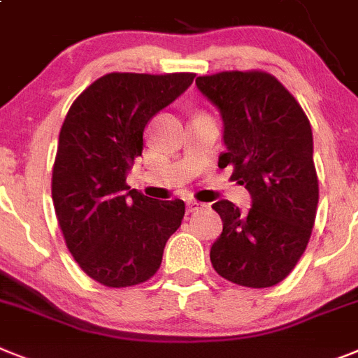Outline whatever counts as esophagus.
<instances>
[{
	"instance_id": "1",
	"label": "esophagus",
	"mask_w": 358,
	"mask_h": 358,
	"mask_svg": "<svg viewBox=\"0 0 358 358\" xmlns=\"http://www.w3.org/2000/svg\"><path fill=\"white\" fill-rule=\"evenodd\" d=\"M202 207L203 203L196 202V200H187V202H185V211L187 213H194L198 211V209H202Z\"/></svg>"
}]
</instances>
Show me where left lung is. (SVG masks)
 <instances>
[{
    "mask_svg": "<svg viewBox=\"0 0 358 358\" xmlns=\"http://www.w3.org/2000/svg\"><path fill=\"white\" fill-rule=\"evenodd\" d=\"M196 87L224 120L218 167L231 165V180L251 194L245 215L229 200L213 203L224 229L211 264L233 284L271 287L293 271L317 216L311 125L293 94L267 72L198 76Z\"/></svg>",
    "mask_w": 358,
    "mask_h": 358,
    "instance_id": "8db88e82",
    "label": "left lung"
}]
</instances>
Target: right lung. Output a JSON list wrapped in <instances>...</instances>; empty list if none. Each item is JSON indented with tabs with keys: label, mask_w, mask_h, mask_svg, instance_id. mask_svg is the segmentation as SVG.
Wrapping results in <instances>:
<instances>
[{
	"label": "right lung",
	"mask_w": 358,
	"mask_h": 358,
	"mask_svg": "<svg viewBox=\"0 0 358 358\" xmlns=\"http://www.w3.org/2000/svg\"><path fill=\"white\" fill-rule=\"evenodd\" d=\"M194 80L193 72H110L71 105L52 167V202L69 251L92 280H149L185 215L184 200H151L125 184L143 129Z\"/></svg>",
	"instance_id": "right-lung-1"
}]
</instances>
